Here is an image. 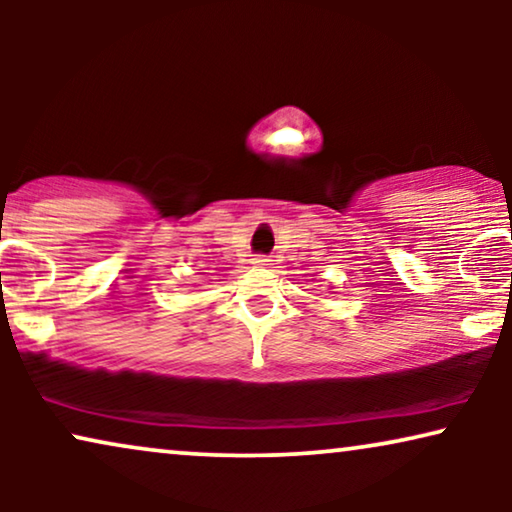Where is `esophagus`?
Here are the masks:
<instances>
[{
  "label": "esophagus",
  "mask_w": 512,
  "mask_h": 512,
  "mask_svg": "<svg viewBox=\"0 0 512 512\" xmlns=\"http://www.w3.org/2000/svg\"><path fill=\"white\" fill-rule=\"evenodd\" d=\"M254 265H256V268H268L270 258H268V256H256V258H254Z\"/></svg>",
  "instance_id": "esophagus-1"
}]
</instances>
